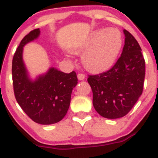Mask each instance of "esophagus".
Listing matches in <instances>:
<instances>
[{
    "mask_svg": "<svg viewBox=\"0 0 158 158\" xmlns=\"http://www.w3.org/2000/svg\"><path fill=\"white\" fill-rule=\"evenodd\" d=\"M77 78L79 81H84L85 79V75L83 74V73H78Z\"/></svg>",
    "mask_w": 158,
    "mask_h": 158,
    "instance_id": "34e87169",
    "label": "esophagus"
}]
</instances>
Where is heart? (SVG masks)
Masks as SVG:
<instances>
[{
	"label": "heart",
	"instance_id": "obj_1",
	"mask_svg": "<svg viewBox=\"0 0 158 158\" xmlns=\"http://www.w3.org/2000/svg\"><path fill=\"white\" fill-rule=\"evenodd\" d=\"M122 45V35L119 31L115 28L99 29L93 31L73 52L78 54L87 51L82 57L84 66L92 73H100L112 65Z\"/></svg>",
	"mask_w": 158,
	"mask_h": 158
}]
</instances>
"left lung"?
Listing matches in <instances>:
<instances>
[{
    "instance_id": "1",
    "label": "left lung",
    "mask_w": 158,
    "mask_h": 158,
    "mask_svg": "<svg viewBox=\"0 0 158 158\" xmlns=\"http://www.w3.org/2000/svg\"><path fill=\"white\" fill-rule=\"evenodd\" d=\"M125 44L120 58L107 72L89 76L95 110L107 118L123 117L134 107L143 90L145 60L132 35L123 30Z\"/></svg>"
}]
</instances>
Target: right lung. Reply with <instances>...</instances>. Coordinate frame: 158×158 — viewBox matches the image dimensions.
Returning <instances> with one entry per match:
<instances>
[{
    "mask_svg": "<svg viewBox=\"0 0 158 158\" xmlns=\"http://www.w3.org/2000/svg\"><path fill=\"white\" fill-rule=\"evenodd\" d=\"M40 28L35 29L21 40L12 59V82L15 97L34 122L49 125L59 122L66 115L73 89L77 85L74 71L65 73L54 67L31 79L23 59V47L38 39Z\"/></svg>",
    "mask_w": 158,
    "mask_h": 158,
    "instance_id": "1",
    "label": "right lung"
}]
</instances>
